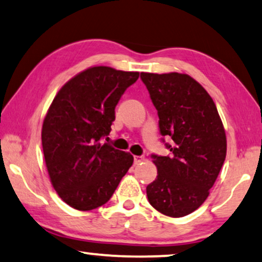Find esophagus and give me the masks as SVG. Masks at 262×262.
Wrapping results in <instances>:
<instances>
[{
	"label": "esophagus",
	"instance_id": "obj_1",
	"mask_svg": "<svg viewBox=\"0 0 262 262\" xmlns=\"http://www.w3.org/2000/svg\"><path fill=\"white\" fill-rule=\"evenodd\" d=\"M145 157L144 156H135L134 157V164H140L141 162H144Z\"/></svg>",
	"mask_w": 262,
	"mask_h": 262
}]
</instances>
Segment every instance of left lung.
Instances as JSON below:
<instances>
[{"label": "left lung", "instance_id": "left-lung-1", "mask_svg": "<svg viewBox=\"0 0 262 262\" xmlns=\"http://www.w3.org/2000/svg\"><path fill=\"white\" fill-rule=\"evenodd\" d=\"M158 111L170 155L152 156L157 179L146 188L149 204L167 217L180 218L204 204L226 157V135L207 91L188 74L141 73Z\"/></svg>", "mask_w": 262, "mask_h": 262}]
</instances>
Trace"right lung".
<instances>
[{
	"label": "right lung",
	"mask_w": 262,
	"mask_h": 262,
	"mask_svg": "<svg viewBox=\"0 0 262 262\" xmlns=\"http://www.w3.org/2000/svg\"><path fill=\"white\" fill-rule=\"evenodd\" d=\"M139 72L96 66L80 72L55 96L41 127L49 177L58 196L79 211L106 204L134 158L100 144L109 135L115 107Z\"/></svg>",
	"instance_id": "right-lung-1"
}]
</instances>
